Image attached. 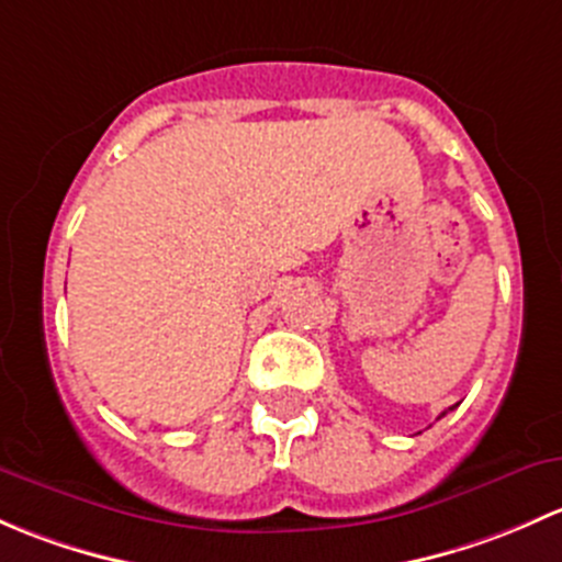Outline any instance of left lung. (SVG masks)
<instances>
[{
  "mask_svg": "<svg viewBox=\"0 0 562 562\" xmlns=\"http://www.w3.org/2000/svg\"><path fill=\"white\" fill-rule=\"evenodd\" d=\"M452 408H454V406H452ZM452 408H449V411H452ZM443 414H447V411H443ZM443 414H441V416H443Z\"/></svg>",
  "mask_w": 562,
  "mask_h": 562,
  "instance_id": "1",
  "label": "left lung"
}]
</instances>
